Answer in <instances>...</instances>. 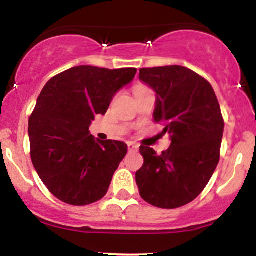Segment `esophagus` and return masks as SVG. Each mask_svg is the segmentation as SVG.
<instances>
[{
  "mask_svg": "<svg viewBox=\"0 0 256 256\" xmlns=\"http://www.w3.org/2000/svg\"><path fill=\"white\" fill-rule=\"evenodd\" d=\"M128 151L130 152H136L138 150V144H136L134 142H128Z\"/></svg>",
  "mask_w": 256,
  "mask_h": 256,
  "instance_id": "esophagus-1",
  "label": "esophagus"
}]
</instances>
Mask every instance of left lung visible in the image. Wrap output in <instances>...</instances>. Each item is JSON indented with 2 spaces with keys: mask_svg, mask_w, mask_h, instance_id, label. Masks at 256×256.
<instances>
[{
  "mask_svg": "<svg viewBox=\"0 0 256 256\" xmlns=\"http://www.w3.org/2000/svg\"><path fill=\"white\" fill-rule=\"evenodd\" d=\"M140 80L156 92L154 122L164 126L171 146L157 154L141 146L138 192L150 204L174 209L200 194L219 162L224 121L213 88L180 66L140 69Z\"/></svg>",
  "mask_w": 256,
  "mask_h": 256,
  "instance_id": "left-lung-1",
  "label": "left lung"
}]
</instances>
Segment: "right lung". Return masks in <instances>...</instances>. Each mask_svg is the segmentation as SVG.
<instances>
[{"label":"right lung","mask_w":256,"mask_h":256,"mask_svg":"<svg viewBox=\"0 0 256 256\" xmlns=\"http://www.w3.org/2000/svg\"><path fill=\"white\" fill-rule=\"evenodd\" d=\"M136 72L74 66L52 78L40 92L28 121L30 158L49 192L62 202L86 206L106 194L128 144L95 140L89 126L108 112Z\"/></svg>","instance_id":"1"}]
</instances>
